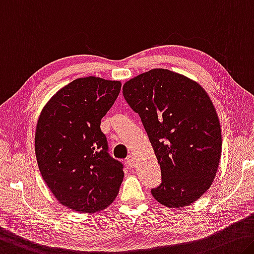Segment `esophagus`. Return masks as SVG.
<instances>
[{
    "label": "esophagus",
    "instance_id": "esophagus-1",
    "mask_svg": "<svg viewBox=\"0 0 254 254\" xmlns=\"http://www.w3.org/2000/svg\"><path fill=\"white\" fill-rule=\"evenodd\" d=\"M127 164L130 167H134V166H135V162H134V157H133V155H128V156H127Z\"/></svg>",
    "mask_w": 254,
    "mask_h": 254
}]
</instances>
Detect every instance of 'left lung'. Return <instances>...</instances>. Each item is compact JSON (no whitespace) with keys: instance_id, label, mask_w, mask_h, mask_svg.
<instances>
[{"instance_id":"8db88e82","label":"left lung","mask_w":254,"mask_h":254,"mask_svg":"<svg viewBox=\"0 0 254 254\" xmlns=\"http://www.w3.org/2000/svg\"><path fill=\"white\" fill-rule=\"evenodd\" d=\"M138 113L162 171L151 194L165 207L181 209L214 182L221 156L218 115L206 90L183 74L152 69L123 84Z\"/></svg>"}]
</instances>
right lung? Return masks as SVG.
Here are the masks:
<instances>
[{"instance_id":"obj_1","label":"right lung","mask_w":254,"mask_h":254,"mask_svg":"<svg viewBox=\"0 0 254 254\" xmlns=\"http://www.w3.org/2000/svg\"><path fill=\"white\" fill-rule=\"evenodd\" d=\"M121 81L79 78L52 96L40 112L35 152L40 174L60 203L94 214L115 200L123 165L108 155L100 121L121 90Z\"/></svg>"}]
</instances>
